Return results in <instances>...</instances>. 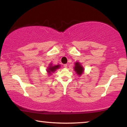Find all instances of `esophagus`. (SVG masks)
<instances>
[{
	"label": "esophagus",
	"mask_w": 127,
	"mask_h": 127,
	"mask_svg": "<svg viewBox=\"0 0 127 127\" xmlns=\"http://www.w3.org/2000/svg\"><path fill=\"white\" fill-rule=\"evenodd\" d=\"M64 68H67V64H64Z\"/></svg>",
	"instance_id": "34e87169"
}]
</instances>
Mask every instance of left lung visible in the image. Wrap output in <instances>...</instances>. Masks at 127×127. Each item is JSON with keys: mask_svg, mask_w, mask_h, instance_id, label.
Returning a JSON list of instances; mask_svg holds the SVG:
<instances>
[{"mask_svg": "<svg viewBox=\"0 0 127 127\" xmlns=\"http://www.w3.org/2000/svg\"><path fill=\"white\" fill-rule=\"evenodd\" d=\"M74 69L76 71V73L78 75V76H81V75L84 72V69L82 67V66L81 65V64L79 62H76L75 63V66L74 68Z\"/></svg>", "mask_w": 127, "mask_h": 127, "instance_id": "left-lung-1", "label": "left lung"}]
</instances>
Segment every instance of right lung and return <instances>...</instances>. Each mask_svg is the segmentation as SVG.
Listing matches in <instances>:
<instances>
[{
    "label": "right lung",
    "instance_id": "right-lung-1",
    "mask_svg": "<svg viewBox=\"0 0 127 127\" xmlns=\"http://www.w3.org/2000/svg\"><path fill=\"white\" fill-rule=\"evenodd\" d=\"M61 67V65H53L52 64H50L49 65V67L48 68V69H47V72L49 74H52V73L54 72L57 69H59Z\"/></svg>",
    "mask_w": 127,
    "mask_h": 127
}]
</instances>
